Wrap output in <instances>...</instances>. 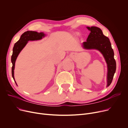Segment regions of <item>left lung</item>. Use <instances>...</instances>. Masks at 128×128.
<instances>
[{
	"instance_id": "obj_1",
	"label": "left lung",
	"mask_w": 128,
	"mask_h": 128,
	"mask_svg": "<svg viewBox=\"0 0 128 128\" xmlns=\"http://www.w3.org/2000/svg\"><path fill=\"white\" fill-rule=\"evenodd\" d=\"M87 28L91 32L86 41L83 42V46L86 49H97L103 54L108 67L107 86H108L112 82L116 70V63L114 58V53L110 40L103 35L100 28L96 26Z\"/></svg>"
}]
</instances>
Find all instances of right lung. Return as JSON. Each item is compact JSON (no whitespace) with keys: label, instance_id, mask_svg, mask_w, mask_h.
Here are the masks:
<instances>
[{"label":"right lung","instance_id":"1","mask_svg":"<svg viewBox=\"0 0 128 128\" xmlns=\"http://www.w3.org/2000/svg\"><path fill=\"white\" fill-rule=\"evenodd\" d=\"M44 36V32H37L34 31H27L24 32L21 36L20 39L14 44L13 48V53L11 56L12 67V76L14 78V70L16 59L20 52L23 49L29 40H37L41 39ZM15 82V81H14Z\"/></svg>","mask_w":128,"mask_h":128}]
</instances>
